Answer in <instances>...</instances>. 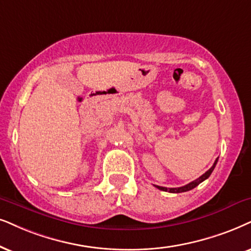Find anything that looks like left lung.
I'll list each match as a JSON object with an SVG mask.
<instances>
[{
	"label": "left lung",
	"mask_w": 251,
	"mask_h": 251,
	"mask_svg": "<svg viewBox=\"0 0 251 251\" xmlns=\"http://www.w3.org/2000/svg\"><path fill=\"white\" fill-rule=\"evenodd\" d=\"M218 158H219V157H218ZM218 158H217V160L214 161L213 166H212V167L210 168V169H208L207 171H206L205 174H202V175H201V177H199V178H197V179H195V180H192L191 183L186 184V185H184V186H180V188H164V186H158V185H155V186H156V188H157L158 190H162V191H166V192H171V193H180V192H186V191H190V190L195 189L197 185H199V184H201V182H204L205 179H207L208 177L211 176L212 171L214 170L215 166H217Z\"/></svg>",
	"instance_id": "8db88e82"
}]
</instances>
